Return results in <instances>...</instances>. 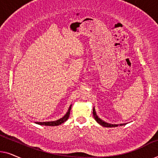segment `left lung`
I'll use <instances>...</instances> for the list:
<instances>
[{"instance_id":"left-lung-1","label":"left lung","mask_w":158,"mask_h":158,"mask_svg":"<svg viewBox=\"0 0 158 158\" xmlns=\"http://www.w3.org/2000/svg\"><path fill=\"white\" fill-rule=\"evenodd\" d=\"M93 114H94V118L96 119V121L99 124H101V126L104 127H117L118 124H108V123L103 122L101 119L100 118H98V116L96 115V111H95V109L94 108V109H93ZM120 125H124V124H122Z\"/></svg>"}]
</instances>
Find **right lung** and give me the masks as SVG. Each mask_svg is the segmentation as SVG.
Instances as JSON below:
<instances>
[{"mask_svg":"<svg viewBox=\"0 0 158 158\" xmlns=\"http://www.w3.org/2000/svg\"><path fill=\"white\" fill-rule=\"evenodd\" d=\"M70 109H71V106L69 107L68 111L67 112L65 115H64L63 117L60 118L57 121H54V122H35L36 124H40V125H45V126H58V125L62 124L64 122H66L67 120L68 119L69 116H70Z\"/></svg>","mask_w":158,"mask_h":158,"instance_id":"1","label":"right lung"}]
</instances>
